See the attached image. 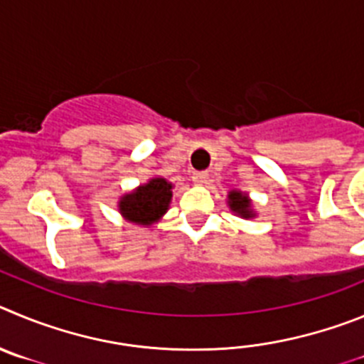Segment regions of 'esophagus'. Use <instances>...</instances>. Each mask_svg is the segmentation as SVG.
I'll return each instance as SVG.
<instances>
[{
    "mask_svg": "<svg viewBox=\"0 0 364 364\" xmlns=\"http://www.w3.org/2000/svg\"><path fill=\"white\" fill-rule=\"evenodd\" d=\"M192 179H194V183H198V185H203V183L208 181V172H205V170L194 172V174H192Z\"/></svg>",
    "mask_w": 364,
    "mask_h": 364,
    "instance_id": "34e87169",
    "label": "esophagus"
}]
</instances>
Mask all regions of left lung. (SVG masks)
<instances>
[{"label":"left lung","mask_w":364,"mask_h":364,"mask_svg":"<svg viewBox=\"0 0 364 364\" xmlns=\"http://www.w3.org/2000/svg\"><path fill=\"white\" fill-rule=\"evenodd\" d=\"M228 199H230V208L234 212H237L239 215H243V218H254L250 210V199L247 196H243L241 192H230L228 194Z\"/></svg>","instance_id":"1"}]
</instances>
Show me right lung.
<instances>
[{"instance_id":"add662e5","label":"right lung","mask_w":364,"mask_h":364,"mask_svg":"<svg viewBox=\"0 0 364 364\" xmlns=\"http://www.w3.org/2000/svg\"><path fill=\"white\" fill-rule=\"evenodd\" d=\"M170 198H172V185L166 179L156 178L121 199L119 210L137 225H152L166 212Z\"/></svg>"}]
</instances>
